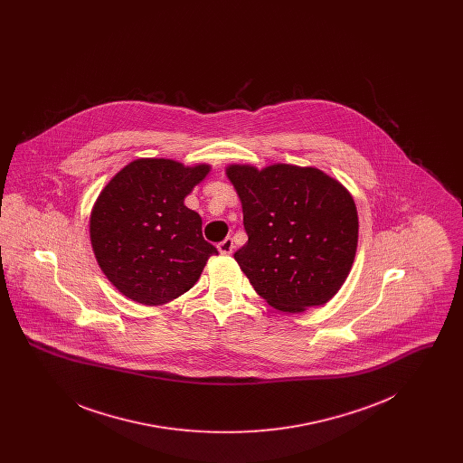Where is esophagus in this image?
Returning <instances> with one entry per match:
<instances>
[{
    "label": "esophagus",
    "mask_w": 463,
    "mask_h": 463,
    "mask_svg": "<svg viewBox=\"0 0 463 463\" xmlns=\"http://www.w3.org/2000/svg\"><path fill=\"white\" fill-rule=\"evenodd\" d=\"M217 248H219L222 255H231L232 250H234V241H232V238H225L223 241L217 244Z\"/></svg>",
    "instance_id": "obj_1"
}]
</instances>
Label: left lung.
<instances>
[{"mask_svg": "<svg viewBox=\"0 0 463 463\" xmlns=\"http://www.w3.org/2000/svg\"><path fill=\"white\" fill-rule=\"evenodd\" d=\"M248 242L234 259L272 307L323 306L344 285L357 248V210L342 184L317 168L232 165Z\"/></svg>", "mask_w": 463, "mask_h": 463, "instance_id": "8db88e82", "label": "left lung"}]
</instances>
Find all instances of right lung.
<instances>
[{
    "instance_id": "add662e5",
    "label": "right lung",
    "mask_w": 463,
    "mask_h": 463,
    "mask_svg": "<svg viewBox=\"0 0 463 463\" xmlns=\"http://www.w3.org/2000/svg\"><path fill=\"white\" fill-rule=\"evenodd\" d=\"M210 166L137 159L110 180L90 217L91 246L102 272L125 297L159 306L191 289L217 251L184 198Z\"/></svg>"
}]
</instances>
